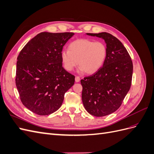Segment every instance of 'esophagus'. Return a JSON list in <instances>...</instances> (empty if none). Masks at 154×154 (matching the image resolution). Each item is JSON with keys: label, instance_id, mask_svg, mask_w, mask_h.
Masks as SVG:
<instances>
[{"label": "esophagus", "instance_id": "1", "mask_svg": "<svg viewBox=\"0 0 154 154\" xmlns=\"http://www.w3.org/2000/svg\"><path fill=\"white\" fill-rule=\"evenodd\" d=\"M80 77H79V76H76L75 77V82H80Z\"/></svg>", "mask_w": 154, "mask_h": 154}]
</instances>
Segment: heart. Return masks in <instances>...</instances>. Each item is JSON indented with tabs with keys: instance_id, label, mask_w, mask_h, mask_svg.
I'll use <instances>...</instances> for the list:
<instances>
[{
	"instance_id": "heart-1",
	"label": "heart",
	"mask_w": 154,
	"mask_h": 154,
	"mask_svg": "<svg viewBox=\"0 0 154 154\" xmlns=\"http://www.w3.org/2000/svg\"><path fill=\"white\" fill-rule=\"evenodd\" d=\"M69 50H63L61 59L63 67L72 71L78 65L81 71L92 74L103 66L107 56V48L102 42L78 39L69 45Z\"/></svg>"
}]
</instances>
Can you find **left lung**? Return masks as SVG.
<instances>
[{
  "instance_id": "8db88e82",
  "label": "left lung",
  "mask_w": 154,
  "mask_h": 154,
  "mask_svg": "<svg viewBox=\"0 0 154 154\" xmlns=\"http://www.w3.org/2000/svg\"><path fill=\"white\" fill-rule=\"evenodd\" d=\"M103 38L107 56L98 71L81 80L83 106L90 114L102 117L117 110L132 84V61L123 44L110 33H87Z\"/></svg>"
}]
</instances>
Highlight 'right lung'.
I'll return each instance as SVG.
<instances>
[{"mask_svg": "<svg viewBox=\"0 0 154 154\" xmlns=\"http://www.w3.org/2000/svg\"><path fill=\"white\" fill-rule=\"evenodd\" d=\"M74 32H42L26 44L17 57L15 83L22 104L46 116L61 106L75 76L62 67L61 53Z\"/></svg>", "mask_w": 154, "mask_h": 154, "instance_id": "right-lung-1", "label": "right lung"}]
</instances>
